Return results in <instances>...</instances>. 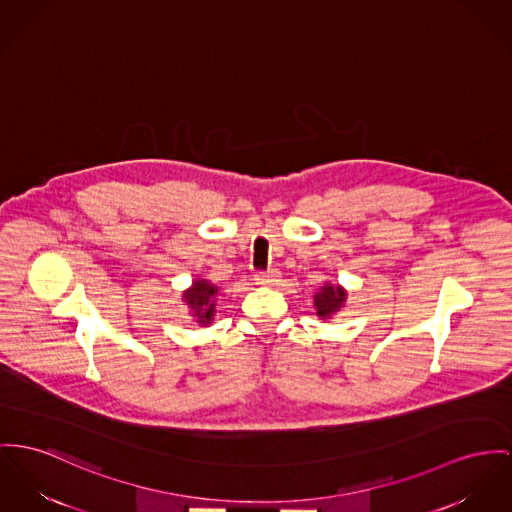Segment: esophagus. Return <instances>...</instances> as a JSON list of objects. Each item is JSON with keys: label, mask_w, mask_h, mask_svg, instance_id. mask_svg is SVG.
<instances>
[{"label": "esophagus", "mask_w": 512, "mask_h": 512, "mask_svg": "<svg viewBox=\"0 0 512 512\" xmlns=\"http://www.w3.org/2000/svg\"><path fill=\"white\" fill-rule=\"evenodd\" d=\"M279 277H281V273L277 272V270H270V272H260L256 273V283L258 285H275L277 281H279Z\"/></svg>", "instance_id": "1"}]
</instances>
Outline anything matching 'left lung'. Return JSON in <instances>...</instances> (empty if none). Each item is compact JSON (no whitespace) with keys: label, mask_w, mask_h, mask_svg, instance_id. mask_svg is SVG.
I'll list each match as a JSON object with an SVG mask.
<instances>
[{"label":"left lung","mask_w":512,"mask_h":512,"mask_svg":"<svg viewBox=\"0 0 512 512\" xmlns=\"http://www.w3.org/2000/svg\"><path fill=\"white\" fill-rule=\"evenodd\" d=\"M312 301H314L316 316H318L320 320H328V318L336 316L341 308L345 307L347 291L341 287L340 283H330V281H326V283L312 295Z\"/></svg>","instance_id":"8db88e82"}]
</instances>
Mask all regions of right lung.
Wrapping results in <instances>:
<instances>
[{
  "instance_id": "1",
  "label": "right lung",
  "mask_w": 512,
  "mask_h": 512,
  "mask_svg": "<svg viewBox=\"0 0 512 512\" xmlns=\"http://www.w3.org/2000/svg\"><path fill=\"white\" fill-rule=\"evenodd\" d=\"M219 287L204 277H196L188 289L182 291V303L188 307L194 322L202 328L213 322Z\"/></svg>"
}]
</instances>
